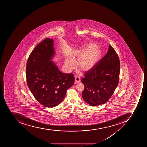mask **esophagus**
I'll return each instance as SVG.
<instances>
[{
    "mask_svg": "<svg viewBox=\"0 0 147 147\" xmlns=\"http://www.w3.org/2000/svg\"><path fill=\"white\" fill-rule=\"evenodd\" d=\"M80 82V78L79 76H75V83H74V84H76Z\"/></svg>",
    "mask_w": 147,
    "mask_h": 147,
    "instance_id": "esophagus-1",
    "label": "esophagus"
}]
</instances>
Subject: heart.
I'll use <instances>...</instances> for the list:
<instances>
[{
    "label": "heart",
    "mask_w": 147,
    "mask_h": 147,
    "mask_svg": "<svg viewBox=\"0 0 147 147\" xmlns=\"http://www.w3.org/2000/svg\"><path fill=\"white\" fill-rule=\"evenodd\" d=\"M93 43H89L76 52L72 59L67 58L65 61V67L71 71L77 67L84 72L91 70L96 65L101 56V51Z\"/></svg>",
    "instance_id": "1"
}]
</instances>
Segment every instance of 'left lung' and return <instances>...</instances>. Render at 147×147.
I'll list each match as a JSON object with an SVG mask.
<instances>
[{
  "label": "left lung",
  "instance_id": "1",
  "mask_svg": "<svg viewBox=\"0 0 147 147\" xmlns=\"http://www.w3.org/2000/svg\"><path fill=\"white\" fill-rule=\"evenodd\" d=\"M120 61L111 45L106 55L91 70L86 72L81 82L84 101L91 106H98L109 101L119 81Z\"/></svg>",
  "mask_w": 147,
  "mask_h": 147
}]
</instances>
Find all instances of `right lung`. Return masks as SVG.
<instances>
[{
	"mask_svg": "<svg viewBox=\"0 0 147 147\" xmlns=\"http://www.w3.org/2000/svg\"><path fill=\"white\" fill-rule=\"evenodd\" d=\"M54 42L46 38L38 44L29 55L26 66L29 90L35 98L47 108L60 104L74 82L72 74L61 72L52 61L56 54Z\"/></svg>",
	"mask_w": 147,
	"mask_h": 147,
	"instance_id": "1",
	"label": "right lung"
}]
</instances>
